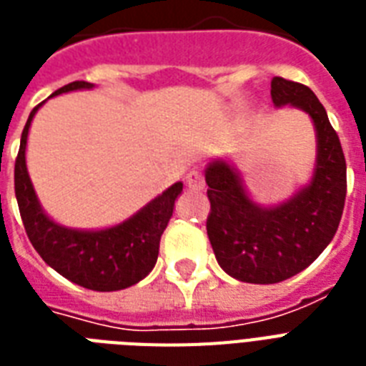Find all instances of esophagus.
<instances>
[{
  "mask_svg": "<svg viewBox=\"0 0 366 366\" xmlns=\"http://www.w3.org/2000/svg\"><path fill=\"white\" fill-rule=\"evenodd\" d=\"M187 187L191 189V191H204V175L200 172H191V174L187 175Z\"/></svg>",
  "mask_w": 366,
  "mask_h": 366,
  "instance_id": "obj_1",
  "label": "esophagus"
}]
</instances>
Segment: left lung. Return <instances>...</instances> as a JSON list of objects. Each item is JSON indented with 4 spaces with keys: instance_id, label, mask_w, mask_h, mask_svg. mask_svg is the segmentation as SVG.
<instances>
[{
    "instance_id": "1",
    "label": "left lung",
    "mask_w": 366,
    "mask_h": 366,
    "mask_svg": "<svg viewBox=\"0 0 366 366\" xmlns=\"http://www.w3.org/2000/svg\"><path fill=\"white\" fill-rule=\"evenodd\" d=\"M271 99L277 109L296 107L313 120L317 158L310 183L285 202L262 206L225 158L212 160L204 174L212 206L206 229L215 259L233 279L252 285H274L315 262L338 231L347 191L344 151L315 93L273 78Z\"/></svg>"
}]
</instances>
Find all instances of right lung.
Listing matches in <instances>:
<instances>
[{
	"mask_svg": "<svg viewBox=\"0 0 366 366\" xmlns=\"http://www.w3.org/2000/svg\"><path fill=\"white\" fill-rule=\"evenodd\" d=\"M89 81H72L51 97L76 89H92ZM44 103L30 112L22 129L21 149L15 162V194L22 223L41 259L64 279L97 292L124 290L151 273L158 259L160 237L174 214L183 183L177 181L162 194L152 198L118 225L107 229H72L45 214L26 169V139L34 116Z\"/></svg>",
	"mask_w": 366,
	"mask_h": 366,
	"instance_id": "1",
	"label": "right lung"
}]
</instances>
